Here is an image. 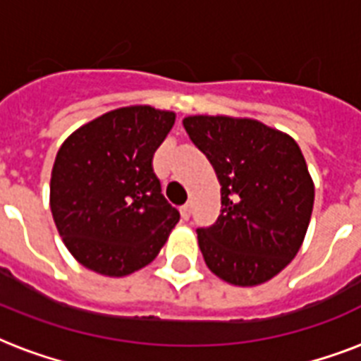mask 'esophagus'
<instances>
[{
  "label": "esophagus",
  "mask_w": 361,
  "mask_h": 361,
  "mask_svg": "<svg viewBox=\"0 0 361 361\" xmlns=\"http://www.w3.org/2000/svg\"><path fill=\"white\" fill-rule=\"evenodd\" d=\"M180 214H181V219H189V217H191V206H189V204H183V206H181L180 208Z\"/></svg>",
  "instance_id": "esophagus-1"
}]
</instances>
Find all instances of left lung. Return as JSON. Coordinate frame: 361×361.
Segmentation results:
<instances>
[{
    "mask_svg": "<svg viewBox=\"0 0 361 361\" xmlns=\"http://www.w3.org/2000/svg\"><path fill=\"white\" fill-rule=\"evenodd\" d=\"M192 144L221 183V214L197 228L208 268L238 286L266 283L302 247L314 185L294 138L249 118L189 116Z\"/></svg>",
    "mask_w": 361,
    "mask_h": 361,
    "instance_id": "8db88e82",
    "label": "left lung"
}]
</instances>
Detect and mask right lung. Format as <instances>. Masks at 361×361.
I'll return each instance as SVG.
<instances>
[{
	"label": "right lung",
	"instance_id": "add662e5",
	"mask_svg": "<svg viewBox=\"0 0 361 361\" xmlns=\"http://www.w3.org/2000/svg\"><path fill=\"white\" fill-rule=\"evenodd\" d=\"M174 121V112L125 106L82 125L59 147L50 209L63 243L87 269L123 277L144 268L180 221L152 164Z\"/></svg>",
	"mask_w": 361,
	"mask_h": 361
}]
</instances>
